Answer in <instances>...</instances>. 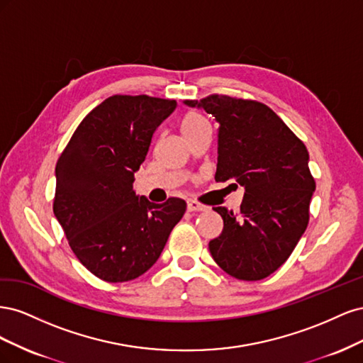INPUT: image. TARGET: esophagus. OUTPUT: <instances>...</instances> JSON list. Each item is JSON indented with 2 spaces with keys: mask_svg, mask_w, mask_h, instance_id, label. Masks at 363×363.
Here are the masks:
<instances>
[{
  "mask_svg": "<svg viewBox=\"0 0 363 363\" xmlns=\"http://www.w3.org/2000/svg\"><path fill=\"white\" fill-rule=\"evenodd\" d=\"M188 211L189 212H207L208 211V206H204L199 201H194V200H189L188 201Z\"/></svg>",
  "mask_w": 363,
  "mask_h": 363,
  "instance_id": "1",
  "label": "esophagus"
}]
</instances>
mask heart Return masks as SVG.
<instances>
[{
  "mask_svg": "<svg viewBox=\"0 0 363 363\" xmlns=\"http://www.w3.org/2000/svg\"><path fill=\"white\" fill-rule=\"evenodd\" d=\"M204 127H208V121L204 118V115H201L200 112H196V111L188 112L182 121V131H183L184 136L195 133V131H199Z\"/></svg>",
  "mask_w": 363,
  "mask_h": 363,
  "instance_id": "heart-1",
  "label": "heart"
}]
</instances>
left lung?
<instances>
[{
    "instance_id": "8db88e82",
    "label": "left lung",
    "mask_w": 363,
    "mask_h": 363,
    "mask_svg": "<svg viewBox=\"0 0 363 363\" xmlns=\"http://www.w3.org/2000/svg\"><path fill=\"white\" fill-rule=\"evenodd\" d=\"M184 103L219 123L215 180L245 188L239 215L213 207L224 228L208 242L211 255L235 279H265L288 260L309 224L315 191L309 152L280 116L256 100L213 94Z\"/></svg>"
}]
</instances>
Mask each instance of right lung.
<instances>
[{
  "label": "right lung",
  "instance_id": "add662e5",
  "mask_svg": "<svg viewBox=\"0 0 363 363\" xmlns=\"http://www.w3.org/2000/svg\"><path fill=\"white\" fill-rule=\"evenodd\" d=\"M175 100L112 95L84 116L56 167L52 211L82 265L104 281L147 272L183 218L186 203L148 201L133 191L157 127Z\"/></svg>",
  "mask_w": 363,
  "mask_h": 363
}]
</instances>
